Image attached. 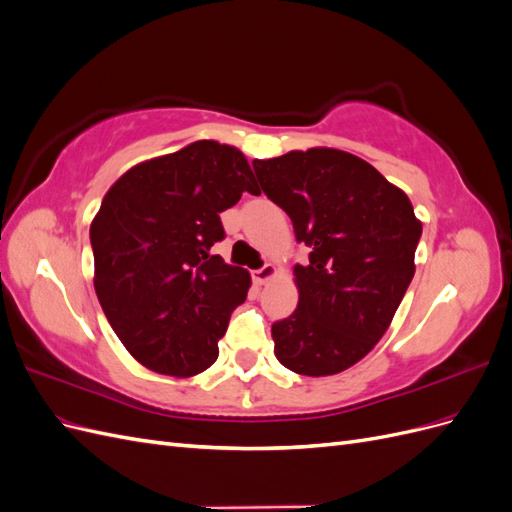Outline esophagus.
I'll return each instance as SVG.
<instances>
[{
  "instance_id": "1",
  "label": "esophagus",
  "mask_w": 512,
  "mask_h": 512,
  "mask_svg": "<svg viewBox=\"0 0 512 512\" xmlns=\"http://www.w3.org/2000/svg\"><path fill=\"white\" fill-rule=\"evenodd\" d=\"M280 273V269H277V265H273V262H267L265 267L262 269H258V271H254V282L258 284V286H262V284H267L269 280H273V277Z\"/></svg>"
}]
</instances>
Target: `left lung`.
<instances>
[{
    "label": "left lung",
    "mask_w": 512,
    "mask_h": 512,
    "mask_svg": "<svg viewBox=\"0 0 512 512\" xmlns=\"http://www.w3.org/2000/svg\"><path fill=\"white\" fill-rule=\"evenodd\" d=\"M260 188L312 247L294 267L299 305L275 322V356L301 376L359 363L391 327L414 277L423 224L410 198L369 162L333 147L254 160Z\"/></svg>",
    "instance_id": "left-lung-1"
}]
</instances>
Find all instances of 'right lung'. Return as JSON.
<instances>
[{
  "label": "right lung",
  "instance_id": "add662e5",
  "mask_svg": "<svg viewBox=\"0 0 512 512\" xmlns=\"http://www.w3.org/2000/svg\"><path fill=\"white\" fill-rule=\"evenodd\" d=\"M243 192L258 194L243 151L198 141L138 162L102 198L89 228L94 288L121 344L156 374L192 378L218 359L252 277L211 247Z\"/></svg>",
  "mask_w": 512,
  "mask_h": 512
}]
</instances>
